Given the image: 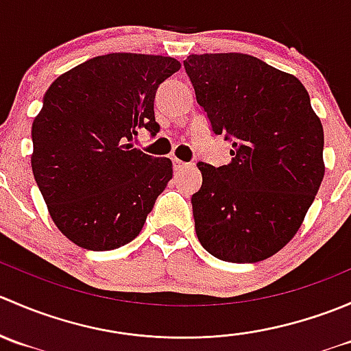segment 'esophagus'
Wrapping results in <instances>:
<instances>
[{"label": "esophagus", "mask_w": 351, "mask_h": 351, "mask_svg": "<svg viewBox=\"0 0 351 351\" xmlns=\"http://www.w3.org/2000/svg\"><path fill=\"white\" fill-rule=\"evenodd\" d=\"M173 165H175V171H185V169L190 168L189 162H183L180 161V159H173Z\"/></svg>", "instance_id": "obj_1"}]
</instances>
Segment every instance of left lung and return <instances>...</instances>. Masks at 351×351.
Masks as SVG:
<instances>
[{
  "label": "left lung",
  "mask_w": 351,
  "mask_h": 351,
  "mask_svg": "<svg viewBox=\"0 0 351 351\" xmlns=\"http://www.w3.org/2000/svg\"><path fill=\"white\" fill-rule=\"evenodd\" d=\"M183 64L214 134L232 139L228 165L198 162V241L222 261L267 260L295 236L323 182V123L293 74L253 56L192 54Z\"/></svg>",
  "instance_id": "left-lung-1"
}]
</instances>
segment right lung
Listing matches in <instances>:
<instances>
[{"instance_id":"1","label":"right lung","mask_w":351,"mask_h":351,"mask_svg":"<svg viewBox=\"0 0 351 351\" xmlns=\"http://www.w3.org/2000/svg\"><path fill=\"white\" fill-rule=\"evenodd\" d=\"M182 67L165 56L113 52L61 74L32 123V171L56 228L76 246L108 251L143 229L173 176L171 159L136 149L156 134L159 84Z\"/></svg>"}]
</instances>
